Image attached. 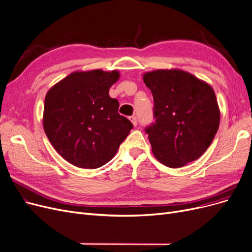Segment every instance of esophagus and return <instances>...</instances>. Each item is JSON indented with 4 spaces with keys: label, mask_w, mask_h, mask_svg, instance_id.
Returning a JSON list of instances; mask_svg holds the SVG:
<instances>
[{
    "label": "esophagus",
    "mask_w": 252,
    "mask_h": 252,
    "mask_svg": "<svg viewBox=\"0 0 252 252\" xmlns=\"http://www.w3.org/2000/svg\"><path fill=\"white\" fill-rule=\"evenodd\" d=\"M129 120L130 122H132V124L136 126H137V124H138V119H137V117L135 116V115H133V116H129Z\"/></svg>",
    "instance_id": "1"
}]
</instances>
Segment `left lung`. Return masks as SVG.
<instances>
[{"label":"left lung","instance_id":"left-lung-1","mask_svg":"<svg viewBox=\"0 0 252 252\" xmlns=\"http://www.w3.org/2000/svg\"><path fill=\"white\" fill-rule=\"evenodd\" d=\"M143 80L155 102V123L145 127L153 155L170 168L198 159L220 126L212 87L181 70L148 72Z\"/></svg>","mask_w":252,"mask_h":252}]
</instances>
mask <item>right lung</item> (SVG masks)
Masks as SVG:
<instances>
[{
  "mask_svg": "<svg viewBox=\"0 0 252 252\" xmlns=\"http://www.w3.org/2000/svg\"><path fill=\"white\" fill-rule=\"evenodd\" d=\"M118 78L117 71L74 72L48 91L43 126L54 149L72 165L104 166L133 128L109 95Z\"/></svg>",
  "mask_w": 252,
  "mask_h": 252,
  "instance_id": "1",
  "label": "right lung"
}]
</instances>
